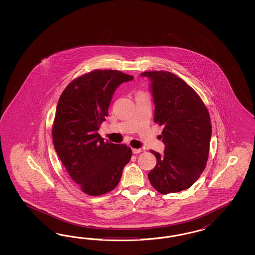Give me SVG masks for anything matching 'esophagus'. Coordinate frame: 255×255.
I'll return each mask as SVG.
<instances>
[{"label": "esophagus", "instance_id": "obj_1", "mask_svg": "<svg viewBox=\"0 0 255 255\" xmlns=\"http://www.w3.org/2000/svg\"><path fill=\"white\" fill-rule=\"evenodd\" d=\"M131 150H132L133 154H138L140 152H142V149H140V148H132Z\"/></svg>", "mask_w": 255, "mask_h": 255}]
</instances>
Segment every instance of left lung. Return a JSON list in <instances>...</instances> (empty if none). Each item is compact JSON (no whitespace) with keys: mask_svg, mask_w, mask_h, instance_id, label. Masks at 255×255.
Wrapping results in <instances>:
<instances>
[{"mask_svg":"<svg viewBox=\"0 0 255 255\" xmlns=\"http://www.w3.org/2000/svg\"><path fill=\"white\" fill-rule=\"evenodd\" d=\"M151 80L155 124L162 126L163 154L154 150L156 165L147 177L162 194L189 189L208 162L211 124L208 108L184 80L168 71L141 74Z\"/></svg>","mask_w":255,"mask_h":255,"instance_id":"8db88e82","label":"left lung"}]
</instances>
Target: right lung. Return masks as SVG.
Wrapping results in <instances>:
<instances>
[{
	"mask_svg": "<svg viewBox=\"0 0 255 255\" xmlns=\"http://www.w3.org/2000/svg\"><path fill=\"white\" fill-rule=\"evenodd\" d=\"M132 78L118 70H93L70 82L58 102L55 149L70 177L89 195L114 190L131 160V147L104 141L97 131L117 88Z\"/></svg>",
	"mask_w": 255,
	"mask_h": 255,
	"instance_id": "obj_1",
	"label": "right lung"
}]
</instances>
